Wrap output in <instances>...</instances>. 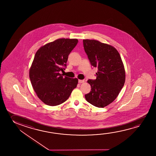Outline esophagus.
Returning a JSON list of instances; mask_svg holds the SVG:
<instances>
[{
  "label": "esophagus",
  "mask_w": 156,
  "mask_h": 156,
  "mask_svg": "<svg viewBox=\"0 0 156 156\" xmlns=\"http://www.w3.org/2000/svg\"><path fill=\"white\" fill-rule=\"evenodd\" d=\"M84 80H80V79L78 80V83H84Z\"/></svg>",
  "instance_id": "esophagus-1"
}]
</instances>
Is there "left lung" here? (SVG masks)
Returning a JSON list of instances; mask_svg holds the SVG:
<instances>
[{
  "instance_id": "1",
  "label": "left lung",
  "mask_w": 156,
  "mask_h": 156,
  "mask_svg": "<svg viewBox=\"0 0 156 156\" xmlns=\"http://www.w3.org/2000/svg\"><path fill=\"white\" fill-rule=\"evenodd\" d=\"M91 65L97 67L96 79H89L91 91L85 95L88 102L105 107L117 97L125 82V71L120 54L110 45L94 40H83Z\"/></svg>"
}]
</instances>
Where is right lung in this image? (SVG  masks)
<instances>
[{
  "label": "right lung",
  "instance_id": "obj_1",
  "mask_svg": "<svg viewBox=\"0 0 156 156\" xmlns=\"http://www.w3.org/2000/svg\"><path fill=\"white\" fill-rule=\"evenodd\" d=\"M77 39L60 38L37 51L29 71L34 91L46 105L55 106L65 102L77 87L78 79L63 77L68 56L78 44Z\"/></svg>",
  "mask_w": 156,
  "mask_h": 156
}]
</instances>
